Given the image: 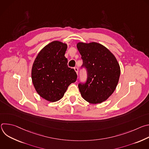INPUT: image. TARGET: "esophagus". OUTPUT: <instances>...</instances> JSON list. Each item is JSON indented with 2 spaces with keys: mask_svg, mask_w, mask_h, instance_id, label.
<instances>
[{
  "mask_svg": "<svg viewBox=\"0 0 149 149\" xmlns=\"http://www.w3.org/2000/svg\"><path fill=\"white\" fill-rule=\"evenodd\" d=\"M74 70H75V71L76 72V73L78 74V68L77 67H75V68H74Z\"/></svg>",
  "mask_w": 149,
  "mask_h": 149,
  "instance_id": "esophagus-1",
  "label": "esophagus"
}]
</instances>
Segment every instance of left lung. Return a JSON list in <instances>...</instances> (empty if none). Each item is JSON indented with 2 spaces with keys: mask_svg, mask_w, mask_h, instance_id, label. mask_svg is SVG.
Returning <instances> with one entry per match:
<instances>
[{
  "mask_svg": "<svg viewBox=\"0 0 149 149\" xmlns=\"http://www.w3.org/2000/svg\"><path fill=\"white\" fill-rule=\"evenodd\" d=\"M77 47L83 62L81 68H86L87 73L86 82L78 84L81 94L90 103H101L117 86L120 65L114 55L100 44L79 42Z\"/></svg>",
  "mask_w": 149,
  "mask_h": 149,
  "instance_id": "obj_1",
  "label": "left lung"
}]
</instances>
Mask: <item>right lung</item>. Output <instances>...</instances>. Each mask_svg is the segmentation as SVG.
<instances>
[{
    "instance_id": "obj_1",
    "label": "right lung",
    "mask_w": 149,
    "mask_h": 149,
    "mask_svg": "<svg viewBox=\"0 0 149 149\" xmlns=\"http://www.w3.org/2000/svg\"><path fill=\"white\" fill-rule=\"evenodd\" d=\"M67 45L53 41L38 54L32 68V79L38 94L50 102L62 98L68 86L77 80L74 69L69 68L65 54Z\"/></svg>"
}]
</instances>
